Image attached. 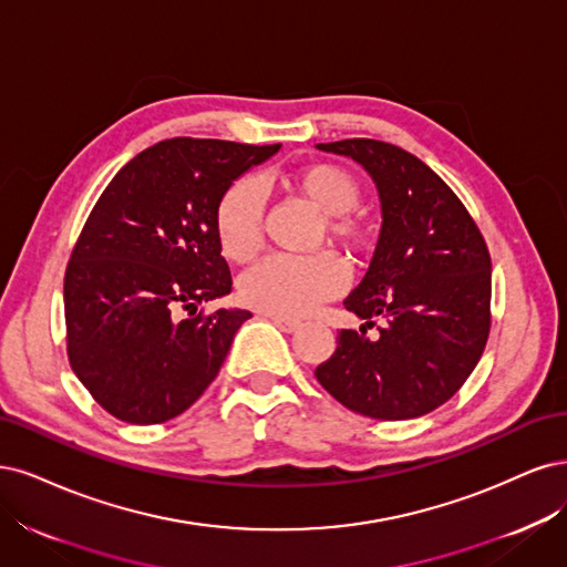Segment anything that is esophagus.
<instances>
[{
  "label": "esophagus",
  "mask_w": 567,
  "mask_h": 567,
  "mask_svg": "<svg viewBox=\"0 0 567 567\" xmlns=\"http://www.w3.org/2000/svg\"><path fill=\"white\" fill-rule=\"evenodd\" d=\"M270 320H272V324L278 327V330H282V332H287V334H291V332H297L299 327H301V322L299 320H291V318H282V316H270Z\"/></svg>",
  "instance_id": "34e87169"
}]
</instances>
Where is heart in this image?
Masks as SVG:
<instances>
[{
  "label": "heart",
  "mask_w": 567,
  "mask_h": 567,
  "mask_svg": "<svg viewBox=\"0 0 567 567\" xmlns=\"http://www.w3.org/2000/svg\"><path fill=\"white\" fill-rule=\"evenodd\" d=\"M295 186L324 216L327 228L346 245H355L362 230L351 212L360 205L358 178L337 164H310L297 172ZM266 193L257 178H240L221 197L216 209V235L224 257L247 264L264 245ZM349 285V266L334 251L308 257L272 254L249 268L240 280V297L251 308L282 318H301L339 297Z\"/></svg>",
  "instance_id": "1"
}]
</instances>
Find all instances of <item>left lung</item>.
I'll return each instance as SVG.
<instances>
[{
  "label": "left lung",
  "instance_id": "8db88e82",
  "mask_svg": "<svg viewBox=\"0 0 567 567\" xmlns=\"http://www.w3.org/2000/svg\"><path fill=\"white\" fill-rule=\"evenodd\" d=\"M372 176L381 230L362 282L343 306L364 320L341 330L316 368L327 393L358 414L400 422L433 412L464 386L489 334L492 261L462 199L431 167L374 138L318 143ZM388 318L377 340L363 337Z\"/></svg>",
  "mask_w": 567,
  "mask_h": 567
}]
</instances>
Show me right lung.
Returning <instances> with one entry per match:
<instances>
[{
  "instance_id": "obj_1",
  "label": "right lung",
  "mask_w": 567,
  "mask_h": 567,
  "mask_svg": "<svg viewBox=\"0 0 567 567\" xmlns=\"http://www.w3.org/2000/svg\"><path fill=\"white\" fill-rule=\"evenodd\" d=\"M280 151L216 138H167L115 174L65 270L70 368L96 403L130 424L186 412L216 379L243 308L230 295L216 209L237 176Z\"/></svg>"
}]
</instances>
